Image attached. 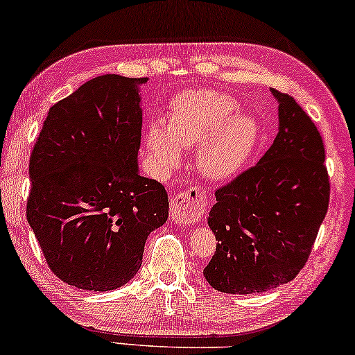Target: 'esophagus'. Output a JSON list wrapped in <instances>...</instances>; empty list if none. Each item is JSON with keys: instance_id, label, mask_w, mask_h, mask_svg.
Returning a JSON list of instances; mask_svg holds the SVG:
<instances>
[{"instance_id": "esophagus-1", "label": "esophagus", "mask_w": 355, "mask_h": 355, "mask_svg": "<svg viewBox=\"0 0 355 355\" xmlns=\"http://www.w3.org/2000/svg\"><path fill=\"white\" fill-rule=\"evenodd\" d=\"M209 198L205 189L191 187L187 191L177 193L171 200V218L178 226L193 225L205 214Z\"/></svg>"}]
</instances>
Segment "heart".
<instances>
[{
  "label": "heart",
  "mask_w": 355,
  "mask_h": 355,
  "mask_svg": "<svg viewBox=\"0 0 355 355\" xmlns=\"http://www.w3.org/2000/svg\"><path fill=\"white\" fill-rule=\"evenodd\" d=\"M258 123L239 102L216 91L184 92L173 100L168 123L148 125L146 146L162 167H175L183 146L199 145L196 164L205 177L225 180L244 166L255 146Z\"/></svg>",
  "instance_id": "heart-1"
}]
</instances>
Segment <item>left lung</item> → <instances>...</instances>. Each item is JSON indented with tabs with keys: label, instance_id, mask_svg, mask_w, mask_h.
I'll return each mask as SVG.
<instances>
[{
	"label": "left lung",
	"instance_id": "1",
	"mask_svg": "<svg viewBox=\"0 0 355 355\" xmlns=\"http://www.w3.org/2000/svg\"><path fill=\"white\" fill-rule=\"evenodd\" d=\"M279 132L257 166L215 191L207 223L218 241L204 277L223 293L268 292L308 261L330 200L325 148L314 121L288 94Z\"/></svg>",
	"mask_w": 355,
	"mask_h": 355
}]
</instances>
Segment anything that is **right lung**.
Listing matches in <instances>:
<instances>
[{
	"label": "right lung",
	"mask_w": 355,
	"mask_h": 355,
	"mask_svg": "<svg viewBox=\"0 0 355 355\" xmlns=\"http://www.w3.org/2000/svg\"><path fill=\"white\" fill-rule=\"evenodd\" d=\"M146 78L97 76L51 107L30 157L26 220L57 277L108 292L135 276L168 198L139 173Z\"/></svg>",
	"instance_id": "add662e5"
}]
</instances>
